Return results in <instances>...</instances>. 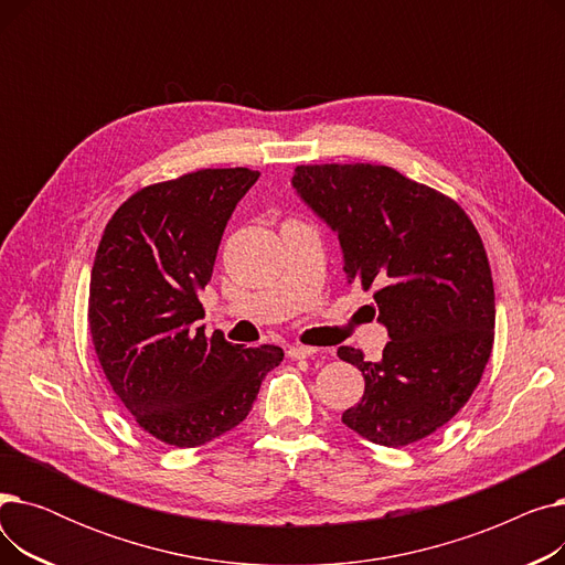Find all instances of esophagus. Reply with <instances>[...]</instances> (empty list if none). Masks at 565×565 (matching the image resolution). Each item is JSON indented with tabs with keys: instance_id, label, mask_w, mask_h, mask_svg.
<instances>
[{
	"instance_id": "34e87169",
	"label": "esophagus",
	"mask_w": 565,
	"mask_h": 565,
	"mask_svg": "<svg viewBox=\"0 0 565 565\" xmlns=\"http://www.w3.org/2000/svg\"><path fill=\"white\" fill-rule=\"evenodd\" d=\"M318 350L311 348V345H290L288 348V358L290 360H307V358H313Z\"/></svg>"
}]
</instances>
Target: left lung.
Listing matches in <instances>:
<instances>
[{"mask_svg": "<svg viewBox=\"0 0 565 565\" xmlns=\"http://www.w3.org/2000/svg\"><path fill=\"white\" fill-rule=\"evenodd\" d=\"M295 194L341 245L348 284L373 288L387 328L382 358L339 348L364 375L343 424L380 447H407L451 422L481 382L494 341V288L462 207L382 164H309Z\"/></svg>", "mask_w": 565, "mask_h": 565, "instance_id": "8db88e82", "label": "left lung"}]
</instances>
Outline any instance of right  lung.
Returning <instances> with one entry per match:
<instances>
[{"label":"right lung","instance_id":"1","mask_svg":"<svg viewBox=\"0 0 565 565\" xmlns=\"http://www.w3.org/2000/svg\"><path fill=\"white\" fill-rule=\"evenodd\" d=\"M252 169H201L132 194L105 226L88 290L100 366L135 422L192 449L241 424L279 345L205 337L199 290L213 277L224 228Z\"/></svg>","mask_w":565,"mask_h":565}]
</instances>
